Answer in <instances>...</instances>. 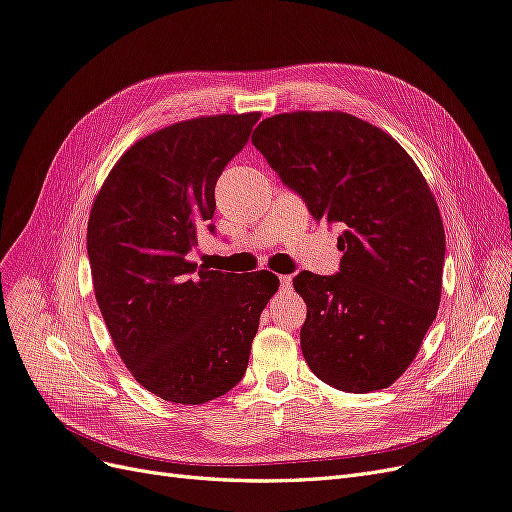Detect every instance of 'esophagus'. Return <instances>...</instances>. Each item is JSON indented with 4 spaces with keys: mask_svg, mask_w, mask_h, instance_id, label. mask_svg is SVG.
I'll list each match as a JSON object with an SVG mask.
<instances>
[{
    "mask_svg": "<svg viewBox=\"0 0 512 512\" xmlns=\"http://www.w3.org/2000/svg\"><path fill=\"white\" fill-rule=\"evenodd\" d=\"M280 284H282V288H292V277L290 275H280Z\"/></svg>",
    "mask_w": 512,
    "mask_h": 512,
    "instance_id": "1",
    "label": "esophagus"
}]
</instances>
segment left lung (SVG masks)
<instances>
[{"label": "left lung", "mask_w": 512, "mask_h": 512, "mask_svg": "<svg viewBox=\"0 0 512 512\" xmlns=\"http://www.w3.org/2000/svg\"><path fill=\"white\" fill-rule=\"evenodd\" d=\"M254 147L316 222L342 228L339 271H301V350L333 389L393 384L436 320L444 226L421 170L395 138L348 113H284L254 130Z\"/></svg>", "instance_id": "obj_1"}]
</instances>
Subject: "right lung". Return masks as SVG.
<instances>
[{
    "instance_id": "obj_1",
    "label": "right lung",
    "mask_w": 512,
    "mask_h": 512,
    "mask_svg": "<svg viewBox=\"0 0 512 512\" xmlns=\"http://www.w3.org/2000/svg\"><path fill=\"white\" fill-rule=\"evenodd\" d=\"M258 119L200 117L145 136L91 207L87 256L108 333L132 376L173 404H207L241 382L260 312L280 286L269 271L188 260L198 230L215 232V183Z\"/></svg>"
}]
</instances>
